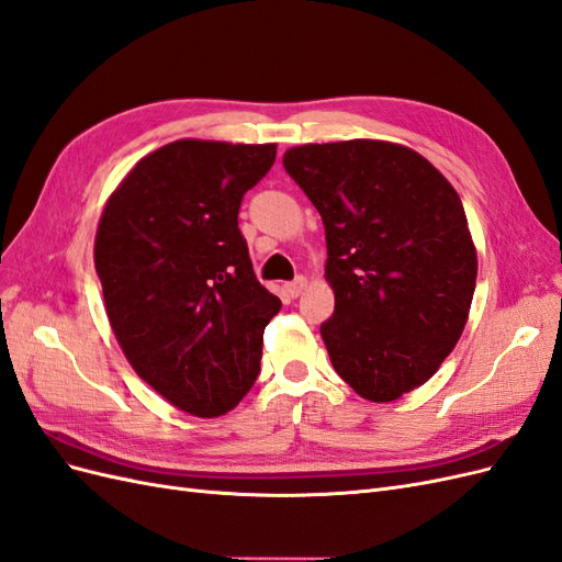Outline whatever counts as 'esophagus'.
I'll list each match as a JSON object with an SVG mask.
<instances>
[{"label":"esophagus","instance_id":"1","mask_svg":"<svg viewBox=\"0 0 562 562\" xmlns=\"http://www.w3.org/2000/svg\"><path fill=\"white\" fill-rule=\"evenodd\" d=\"M304 285H307V279L297 277L291 283H285V291H288V295H291V297H297L304 291Z\"/></svg>","mask_w":562,"mask_h":562}]
</instances>
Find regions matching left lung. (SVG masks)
<instances>
[{"instance_id":"1","label":"left lung","mask_w":562,"mask_h":562,"mask_svg":"<svg viewBox=\"0 0 562 562\" xmlns=\"http://www.w3.org/2000/svg\"><path fill=\"white\" fill-rule=\"evenodd\" d=\"M283 168L326 227L333 368L386 403L427 382L457 345L475 291V248L452 184L417 151L347 140L285 151Z\"/></svg>"}]
</instances>
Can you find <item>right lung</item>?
Returning <instances> with one entry per match:
<instances>
[{
    "instance_id": "right-lung-1",
    "label": "right lung",
    "mask_w": 562,
    "mask_h": 562,
    "mask_svg": "<svg viewBox=\"0 0 562 562\" xmlns=\"http://www.w3.org/2000/svg\"><path fill=\"white\" fill-rule=\"evenodd\" d=\"M277 145L176 140L135 164L103 211L95 271L135 372L196 417H217L258 380L281 300L258 281L239 229L244 194Z\"/></svg>"
}]
</instances>
